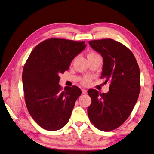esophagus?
I'll return each instance as SVG.
<instances>
[{
    "label": "esophagus",
    "instance_id": "obj_1",
    "mask_svg": "<svg viewBox=\"0 0 154 154\" xmlns=\"http://www.w3.org/2000/svg\"><path fill=\"white\" fill-rule=\"evenodd\" d=\"M82 93L83 94H87V93H88V91H87L86 89H82Z\"/></svg>",
    "mask_w": 154,
    "mask_h": 154
}]
</instances>
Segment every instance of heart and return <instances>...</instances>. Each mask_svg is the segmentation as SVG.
I'll return each instance as SVG.
<instances>
[{
	"instance_id": "heart-1",
	"label": "heart",
	"mask_w": 154,
	"mask_h": 154,
	"mask_svg": "<svg viewBox=\"0 0 154 154\" xmlns=\"http://www.w3.org/2000/svg\"><path fill=\"white\" fill-rule=\"evenodd\" d=\"M97 55H98V54H97V53L94 52H89V54H88V57H91V56H97ZM91 79V77H89V76L88 77H86L84 78V79H83L82 83L84 85H88V83H89V82H90Z\"/></svg>"
}]
</instances>
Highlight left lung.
<instances>
[{"instance_id": "8db88e82", "label": "left lung", "mask_w": 154, "mask_h": 154, "mask_svg": "<svg viewBox=\"0 0 154 154\" xmlns=\"http://www.w3.org/2000/svg\"><path fill=\"white\" fill-rule=\"evenodd\" d=\"M90 46L103 58L101 78L110 83L107 93L94 89L88 93L91 104L89 120L103 131L120 127L128 119L140 91V71L135 57L123 44L112 39L89 41Z\"/></svg>"}]
</instances>
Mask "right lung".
Masks as SVG:
<instances>
[{
  "label": "right lung",
  "instance_id": "obj_1",
  "mask_svg": "<svg viewBox=\"0 0 154 154\" xmlns=\"http://www.w3.org/2000/svg\"><path fill=\"white\" fill-rule=\"evenodd\" d=\"M85 47L83 41L50 38L35 46L25 64L22 82L26 104L33 119L44 129L59 130L68 122L82 91L75 85L62 90L59 75L67 71Z\"/></svg>",
  "mask_w": 154,
  "mask_h": 154
}]
</instances>
